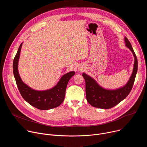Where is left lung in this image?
<instances>
[{
  "mask_svg": "<svg viewBox=\"0 0 147 147\" xmlns=\"http://www.w3.org/2000/svg\"><path fill=\"white\" fill-rule=\"evenodd\" d=\"M124 42L125 46L132 52L134 57L133 73L125 86L116 90H107L100 87L91 77L84 73H82L86 81L87 100L94 107L100 109L112 108L126 98L132 89L137 72L138 61L130 41L126 37H124Z\"/></svg>",
  "mask_w": 147,
  "mask_h": 147,
  "instance_id": "8db88e82",
  "label": "left lung"
}]
</instances>
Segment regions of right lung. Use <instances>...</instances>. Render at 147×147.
<instances>
[{"instance_id":"obj_1","label":"right lung","mask_w":147,"mask_h":147,"mask_svg":"<svg viewBox=\"0 0 147 147\" xmlns=\"http://www.w3.org/2000/svg\"><path fill=\"white\" fill-rule=\"evenodd\" d=\"M23 43L21 44L13 63L14 76L18 90L24 99L32 107L40 110H49L56 108L63 102L69 80L75 74L74 71L63 76L57 84L51 89L36 91L23 82L18 71V63Z\"/></svg>"}]
</instances>
